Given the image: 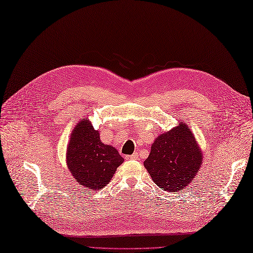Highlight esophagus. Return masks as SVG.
<instances>
[{"instance_id":"obj_1","label":"esophagus","mask_w":253,"mask_h":253,"mask_svg":"<svg viewBox=\"0 0 253 253\" xmlns=\"http://www.w3.org/2000/svg\"><path fill=\"white\" fill-rule=\"evenodd\" d=\"M126 160H137L138 159V155H137V153H133V155H131V156H126Z\"/></svg>"}]
</instances>
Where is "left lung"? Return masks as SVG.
Segmentation results:
<instances>
[{"mask_svg":"<svg viewBox=\"0 0 253 253\" xmlns=\"http://www.w3.org/2000/svg\"><path fill=\"white\" fill-rule=\"evenodd\" d=\"M202 160L203 153L193 133L180 122L155 139L144 165L158 187L178 192L198 174Z\"/></svg>","mask_w":253,"mask_h":253,"instance_id":"8db88e82","label":"left lung"}]
</instances>
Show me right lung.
Segmentation results:
<instances>
[{"mask_svg": "<svg viewBox=\"0 0 253 253\" xmlns=\"http://www.w3.org/2000/svg\"><path fill=\"white\" fill-rule=\"evenodd\" d=\"M123 158L114 147L103 144L98 131L88 119L74 127L66 151L67 168L75 180L90 190H101L108 184Z\"/></svg>", "mask_w": 253, "mask_h": 253, "instance_id": "right-lung-1", "label": "right lung"}]
</instances>
